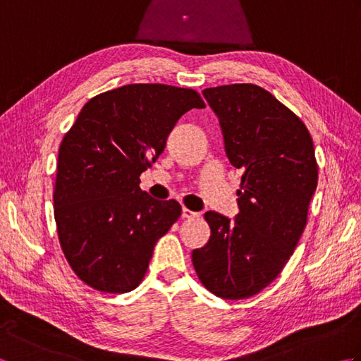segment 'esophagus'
<instances>
[{"instance_id":"34e87169","label":"esophagus","mask_w":361,"mask_h":361,"mask_svg":"<svg viewBox=\"0 0 361 361\" xmlns=\"http://www.w3.org/2000/svg\"><path fill=\"white\" fill-rule=\"evenodd\" d=\"M181 217L183 219H195V217H198V212H194V211H190L188 208H183Z\"/></svg>"}]
</instances>
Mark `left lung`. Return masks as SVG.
Masks as SVG:
<instances>
[{
    "label": "left lung",
    "mask_w": 361,
    "mask_h": 361,
    "mask_svg": "<svg viewBox=\"0 0 361 361\" xmlns=\"http://www.w3.org/2000/svg\"><path fill=\"white\" fill-rule=\"evenodd\" d=\"M203 96L242 181L233 221L204 214L211 237L192 251V264L211 293L243 299L278 278L304 233L318 185L315 149L304 122L264 88L233 83L206 88Z\"/></svg>",
    "instance_id": "obj_1"
}]
</instances>
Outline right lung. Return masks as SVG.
I'll use <instances>...</instances> for the list:
<instances>
[{"label":"right lung","mask_w":361,"mask_h":361,"mask_svg":"<svg viewBox=\"0 0 361 361\" xmlns=\"http://www.w3.org/2000/svg\"><path fill=\"white\" fill-rule=\"evenodd\" d=\"M192 109H204L194 90L132 83L90 99L65 135L54 217L68 264L91 288L135 290L155 243L181 216L178 202H159L141 190L140 175Z\"/></svg>","instance_id":"1"}]
</instances>
